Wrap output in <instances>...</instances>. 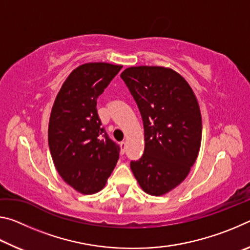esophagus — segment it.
<instances>
[{"label":"esophagus","mask_w":250,"mask_h":250,"mask_svg":"<svg viewBox=\"0 0 250 250\" xmlns=\"http://www.w3.org/2000/svg\"><path fill=\"white\" fill-rule=\"evenodd\" d=\"M120 147H121V153L124 154L125 152V147H126V145H125V141L120 142Z\"/></svg>","instance_id":"esophagus-1"}]
</instances>
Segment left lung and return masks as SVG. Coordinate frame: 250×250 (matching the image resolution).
<instances>
[{"mask_svg": "<svg viewBox=\"0 0 250 250\" xmlns=\"http://www.w3.org/2000/svg\"><path fill=\"white\" fill-rule=\"evenodd\" d=\"M120 77L140 110L145 153L130 167L139 185L153 196L167 194L185 180L202 140V117L188 82L171 68L129 67Z\"/></svg>", "mask_w": 250, "mask_h": 250, "instance_id": "left-lung-1", "label": "left lung"}]
</instances>
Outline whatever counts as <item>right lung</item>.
Returning a JSON list of instances; mask_svg holds the SVG:
<instances>
[{"instance_id": "add662e5", "label": "right lung", "mask_w": 250, "mask_h": 250, "mask_svg": "<svg viewBox=\"0 0 250 250\" xmlns=\"http://www.w3.org/2000/svg\"><path fill=\"white\" fill-rule=\"evenodd\" d=\"M122 68L87 62L71 71L55 99L48 146L59 175L76 191H101L119 159L120 147L109 139L97 112V98Z\"/></svg>"}]
</instances>
